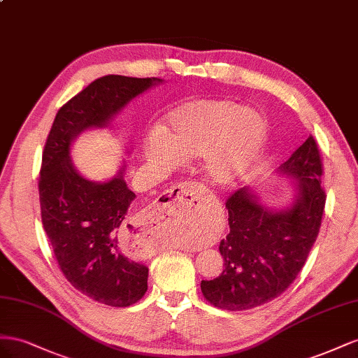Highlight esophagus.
Returning <instances> with one entry per match:
<instances>
[{"label": "esophagus", "mask_w": 358, "mask_h": 358, "mask_svg": "<svg viewBox=\"0 0 358 358\" xmlns=\"http://www.w3.org/2000/svg\"><path fill=\"white\" fill-rule=\"evenodd\" d=\"M198 201V185L192 181L181 182V185L166 190L165 195L160 198L157 208L150 216L138 223L136 231L145 238L148 246L151 234L157 231L163 223L172 219L182 217V214H187L195 207Z\"/></svg>", "instance_id": "34e87169"}]
</instances>
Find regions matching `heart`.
Instances as JSON below:
<instances>
[{
  "mask_svg": "<svg viewBox=\"0 0 358 358\" xmlns=\"http://www.w3.org/2000/svg\"><path fill=\"white\" fill-rule=\"evenodd\" d=\"M265 136V122L257 112L232 100L201 99L169 114V129L151 130L145 156L160 165L182 157H206V172L216 185H229L248 169ZM166 237L160 243L165 244Z\"/></svg>",
  "mask_w": 358,
  "mask_h": 358,
  "instance_id": "b5f03b06",
  "label": "heart"
}]
</instances>
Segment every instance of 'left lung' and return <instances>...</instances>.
<instances>
[{"label": "left lung", "mask_w": 358, "mask_h": 358, "mask_svg": "<svg viewBox=\"0 0 358 358\" xmlns=\"http://www.w3.org/2000/svg\"><path fill=\"white\" fill-rule=\"evenodd\" d=\"M280 171L299 180V198L287 211L261 207L248 189L227 199L229 234L220 241L223 273L202 280L203 299L219 309L248 310L279 297L295 280L318 238L325 207L322 160L310 135Z\"/></svg>", "instance_id": "obj_1"}]
</instances>
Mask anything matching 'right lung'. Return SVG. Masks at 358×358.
Listing matches in <instances>:
<instances>
[{"label":"right lung","instance_id":"1","mask_svg":"<svg viewBox=\"0 0 358 358\" xmlns=\"http://www.w3.org/2000/svg\"><path fill=\"white\" fill-rule=\"evenodd\" d=\"M157 80L120 75L96 79L59 108L43 150L40 210L58 267L75 289L112 308L138 303L148 288V268L124 253L134 228L126 214L135 193L121 176L108 182L83 178L69 150L80 131L105 126Z\"/></svg>","mask_w":358,"mask_h":358}]
</instances>
